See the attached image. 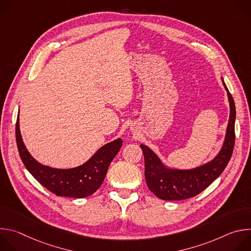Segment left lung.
<instances>
[{"label":"left lung","mask_w":251,"mask_h":251,"mask_svg":"<svg viewBox=\"0 0 251 251\" xmlns=\"http://www.w3.org/2000/svg\"><path fill=\"white\" fill-rule=\"evenodd\" d=\"M230 106L229 120L224 146L211 162L193 170L166 168L157 155L145 145H140L145 159V177L150 191L164 201H181L193 198L205 190L226 169L234 147L235 105L226 83Z\"/></svg>","instance_id":"1"}]
</instances>
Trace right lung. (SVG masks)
<instances>
[{
  "mask_svg": "<svg viewBox=\"0 0 251 251\" xmlns=\"http://www.w3.org/2000/svg\"><path fill=\"white\" fill-rule=\"evenodd\" d=\"M16 140L20 157L35 180L58 197L76 199L88 197L99 189L110 163L119 152L123 143L121 139H116L101 147L80 167L60 170L44 166L30 156L21 136L19 117L16 124Z\"/></svg>",
  "mask_w": 251,
  "mask_h": 251,
  "instance_id": "right-lung-1",
  "label": "right lung"
}]
</instances>
